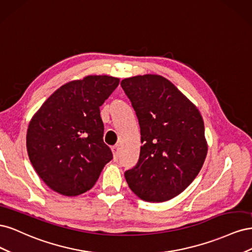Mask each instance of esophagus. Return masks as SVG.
Segmentation results:
<instances>
[{
    "instance_id": "34e87169",
    "label": "esophagus",
    "mask_w": 252,
    "mask_h": 252,
    "mask_svg": "<svg viewBox=\"0 0 252 252\" xmlns=\"http://www.w3.org/2000/svg\"><path fill=\"white\" fill-rule=\"evenodd\" d=\"M119 151H120L119 145H116V146L112 147V152H113V158H114V159L118 158V157H119Z\"/></svg>"
}]
</instances>
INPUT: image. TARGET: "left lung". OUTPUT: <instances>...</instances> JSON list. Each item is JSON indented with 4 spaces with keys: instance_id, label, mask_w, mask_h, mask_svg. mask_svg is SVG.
I'll return each mask as SVG.
<instances>
[{
    "instance_id": "1",
    "label": "left lung",
    "mask_w": 252,
    "mask_h": 252,
    "mask_svg": "<svg viewBox=\"0 0 252 252\" xmlns=\"http://www.w3.org/2000/svg\"><path fill=\"white\" fill-rule=\"evenodd\" d=\"M141 127L140 158L125 172L140 199L156 203L173 199L199 174L208 151L204 121L196 106L158 74L124 79Z\"/></svg>"
}]
</instances>
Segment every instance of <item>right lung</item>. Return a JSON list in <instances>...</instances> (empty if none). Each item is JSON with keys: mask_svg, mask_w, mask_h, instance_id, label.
Masks as SVG:
<instances>
[{"mask_svg": "<svg viewBox=\"0 0 252 252\" xmlns=\"http://www.w3.org/2000/svg\"><path fill=\"white\" fill-rule=\"evenodd\" d=\"M120 79L87 75L57 89L29 122L26 147L37 175L53 191L77 196L94 186L112 158L103 141L100 107Z\"/></svg>", "mask_w": 252, "mask_h": 252, "instance_id": "add662e5", "label": "right lung"}]
</instances>
